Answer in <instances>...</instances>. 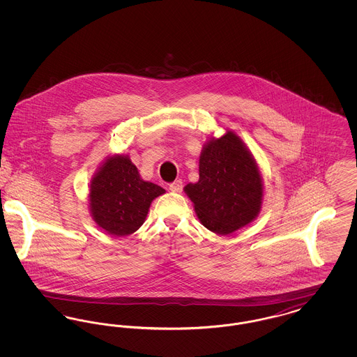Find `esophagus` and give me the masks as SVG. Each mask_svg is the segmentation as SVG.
<instances>
[{
    "instance_id": "obj_1",
    "label": "esophagus",
    "mask_w": 357,
    "mask_h": 357,
    "mask_svg": "<svg viewBox=\"0 0 357 357\" xmlns=\"http://www.w3.org/2000/svg\"><path fill=\"white\" fill-rule=\"evenodd\" d=\"M169 187H170L171 191H174V192H181L183 190V182L181 179H176V181L170 183Z\"/></svg>"
}]
</instances>
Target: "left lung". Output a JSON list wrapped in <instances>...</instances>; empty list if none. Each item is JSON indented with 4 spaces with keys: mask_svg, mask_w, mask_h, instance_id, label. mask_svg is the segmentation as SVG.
Returning <instances> with one entry per match:
<instances>
[{
    "mask_svg": "<svg viewBox=\"0 0 357 357\" xmlns=\"http://www.w3.org/2000/svg\"><path fill=\"white\" fill-rule=\"evenodd\" d=\"M185 191L204 227L226 236L257 217L262 181L241 139L227 132L206 144L199 158V181L188 183Z\"/></svg>",
    "mask_w": 357,
    "mask_h": 357,
    "instance_id": "obj_1",
    "label": "left lung"
}]
</instances>
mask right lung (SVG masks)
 Here are the masks:
<instances>
[{
	"mask_svg": "<svg viewBox=\"0 0 357 357\" xmlns=\"http://www.w3.org/2000/svg\"><path fill=\"white\" fill-rule=\"evenodd\" d=\"M162 194L165 188L144 182L128 156H112L91 183V213L107 233L128 236L143 225L150 204Z\"/></svg>",
	"mask_w": 357,
	"mask_h": 357,
	"instance_id": "1",
	"label": "right lung"
}]
</instances>
